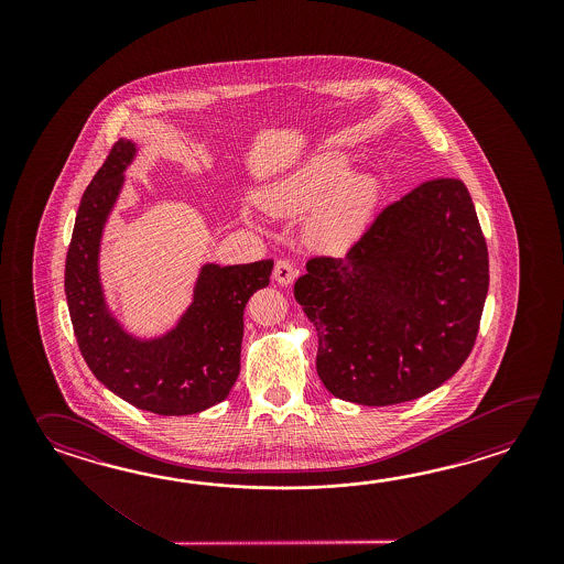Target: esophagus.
Instances as JSON below:
<instances>
[{
    "instance_id": "34e87169",
    "label": "esophagus",
    "mask_w": 564,
    "mask_h": 564,
    "mask_svg": "<svg viewBox=\"0 0 564 564\" xmlns=\"http://www.w3.org/2000/svg\"><path fill=\"white\" fill-rule=\"evenodd\" d=\"M296 276H299V270L294 268L292 262H288V260H278L276 265H274V280H276L280 286H288V284H292Z\"/></svg>"
}]
</instances>
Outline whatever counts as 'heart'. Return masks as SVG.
I'll return each mask as SVG.
<instances>
[{"mask_svg":"<svg viewBox=\"0 0 564 564\" xmlns=\"http://www.w3.org/2000/svg\"><path fill=\"white\" fill-rule=\"evenodd\" d=\"M379 197V181L367 171H348L343 153H321L260 193V205L274 214H300L314 205L304 234L328 253L359 240Z\"/></svg>","mask_w":564,"mask_h":564,"instance_id":"b5f03b06","label":"heart"}]
</instances>
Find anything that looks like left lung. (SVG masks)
I'll return each instance as SVG.
<instances>
[{
  "label": "left lung",
  "mask_w": 564,
  "mask_h": 564,
  "mask_svg": "<svg viewBox=\"0 0 564 564\" xmlns=\"http://www.w3.org/2000/svg\"><path fill=\"white\" fill-rule=\"evenodd\" d=\"M490 284L488 248L459 180L387 205L345 258H312L294 299L318 335L333 395L384 408L427 395L466 362Z\"/></svg>",
  "instance_id": "obj_1"
}]
</instances>
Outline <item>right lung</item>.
Instances as JSON below:
<instances>
[{"label":"right lung","instance_id":"obj_1","mask_svg":"<svg viewBox=\"0 0 564 564\" xmlns=\"http://www.w3.org/2000/svg\"><path fill=\"white\" fill-rule=\"evenodd\" d=\"M139 153L119 139L86 187L66 256L64 290L74 335L96 379L134 408L156 415H192L229 395L240 375L243 308L270 284L274 262L204 264L189 306L163 335L129 333L108 306L98 256L102 231Z\"/></svg>","mask_w":564,"mask_h":564}]
</instances>
